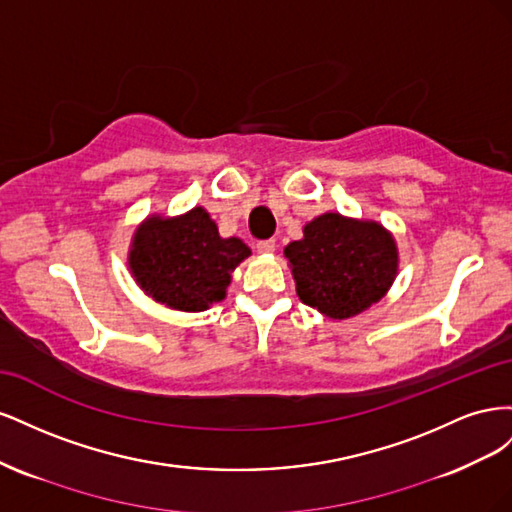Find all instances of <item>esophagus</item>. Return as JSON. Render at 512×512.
Instances as JSON below:
<instances>
[{"label":"esophagus","mask_w":512,"mask_h":512,"mask_svg":"<svg viewBox=\"0 0 512 512\" xmlns=\"http://www.w3.org/2000/svg\"><path fill=\"white\" fill-rule=\"evenodd\" d=\"M256 250H258L260 254H271V252H275V241H273V239L258 241V243H256Z\"/></svg>","instance_id":"esophagus-1"}]
</instances>
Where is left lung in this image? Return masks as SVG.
<instances>
[{
    "instance_id": "obj_1",
    "label": "left lung",
    "mask_w": 512,
    "mask_h": 512,
    "mask_svg": "<svg viewBox=\"0 0 512 512\" xmlns=\"http://www.w3.org/2000/svg\"><path fill=\"white\" fill-rule=\"evenodd\" d=\"M299 299L324 316L344 320L378 303L397 273L393 237L376 222L324 213L284 250Z\"/></svg>"
}]
</instances>
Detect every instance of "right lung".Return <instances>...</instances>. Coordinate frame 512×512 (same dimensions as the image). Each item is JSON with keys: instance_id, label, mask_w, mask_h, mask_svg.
Segmentation results:
<instances>
[{"instance_id": "1", "label": "right lung", "mask_w": 512, "mask_h": 512, "mask_svg": "<svg viewBox=\"0 0 512 512\" xmlns=\"http://www.w3.org/2000/svg\"><path fill=\"white\" fill-rule=\"evenodd\" d=\"M250 254L241 239H222L209 213L194 207L181 218H149L138 228L130 269L149 297L181 312H203L226 297L230 273Z\"/></svg>"}]
</instances>
